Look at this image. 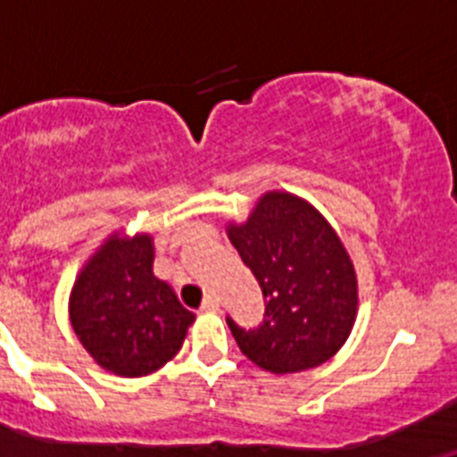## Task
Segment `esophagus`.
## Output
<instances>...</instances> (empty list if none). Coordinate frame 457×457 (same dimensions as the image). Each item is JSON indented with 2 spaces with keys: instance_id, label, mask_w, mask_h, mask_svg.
<instances>
[{
  "instance_id": "esophagus-1",
  "label": "esophagus",
  "mask_w": 457,
  "mask_h": 457,
  "mask_svg": "<svg viewBox=\"0 0 457 457\" xmlns=\"http://www.w3.org/2000/svg\"><path fill=\"white\" fill-rule=\"evenodd\" d=\"M217 309H220V297H217V295H205L201 311H217Z\"/></svg>"
}]
</instances>
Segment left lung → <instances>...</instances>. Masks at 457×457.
<instances>
[{
  "mask_svg": "<svg viewBox=\"0 0 457 457\" xmlns=\"http://www.w3.org/2000/svg\"><path fill=\"white\" fill-rule=\"evenodd\" d=\"M226 236L265 297V320L256 329L228 318L242 354L274 375L332 359L357 320L359 286L348 249L320 210L272 189L242 224L228 221Z\"/></svg>",
  "mask_w": 457,
  "mask_h": 457,
  "instance_id": "8db88e82",
  "label": "left lung"
}]
</instances>
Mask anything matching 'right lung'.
Instances as JSON below:
<instances>
[{
	"mask_svg": "<svg viewBox=\"0 0 457 457\" xmlns=\"http://www.w3.org/2000/svg\"><path fill=\"white\" fill-rule=\"evenodd\" d=\"M153 261L151 233L114 231L88 256L68 297L75 337L100 369L120 378L162 369L196 318L153 274Z\"/></svg>",
	"mask_w": 457,
	"mask_h": 457,
	"instance_id": "obj_1",
	"label": "right lung"
}]
</instances>
